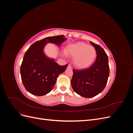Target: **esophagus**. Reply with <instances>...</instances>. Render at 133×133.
Listing matches in <instances>:
<instances>
[{
	"mask_svg": "<svg viewBox=\"0 0 133 133\" xmlns=\"http://www.w3.org/2000/svg\"><path fill=\"white\" fill-rule=\"evenodd\" d=\"M68 68H69V69H71V66L70 65H68Z\"/></svg>",
	"mask_w": 133,
	"mask_h": 133,
	"instance_id": "34e87169",
	"label": "esophagus"
}]
</instances>
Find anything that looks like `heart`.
Segmentation results:
<instances>
[{"label": "heart", "mask_w": 133, "mask_h": 133, "mask_svg": "<svg viewBox=\"0 0 133 133\" xmlns=\"http://www.w3.org/2000/svg\"><path fill=\"white\" fill-rule=\"evenodd\" d=\"M64 54L73 57V63L79 69H85L92 65L97 57L95 48L85 43L77 42L68 45Z\"/></svg>", "instance_id": "b5f03b06"}]
</instances>
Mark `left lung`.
<instances>
[{
	"label": "left lung",
	"instance_id": "8db88e82",
	"mask_svg": "<svg viewBox=\"0 0 133 133\" xmlns=\"http://www.w3.org/2000/svg\"><path fill=\"white\" fill-rule=\"evenodd\" d=\"M97 51L94 63L88 69L73 70L71 85L74 91L84 98H92L105 88L109 75L108 57L103 48L90 42Z\"/></svg>",
	"mask_w": 133,
	"mask_h": 133
}]
</instances>
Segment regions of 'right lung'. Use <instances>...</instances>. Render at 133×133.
Here are the masks:
<instances>
[{
	"label": "right lung",
	"mask_w": 133,
	"mask_h": 133,
	"mask_svg": "<svg viewBox=\"0 0 133 133\" xmlns=\"http://www.w3.org/2000/svg\"><path fill=\"white\" fill-rule=\"evenodd\" d=\"M66 39L63 35L47 37L35 42L25 52L21 74L25 89L31 94L43 96L49 93L59 75L65 70L68 64L58 65L54 59L47 57L44 49L47 43H53L59 47Z\"/></svg>",
	"instance_id": "right-lung-1"
}]
</instances>
